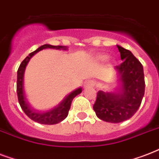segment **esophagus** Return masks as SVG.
I'll return each mask as SVG.
<instances>
[{"label":"esophagus","mask_w":159,"mask_h":159,"mask_svg":"<svg viewBox=\"0 0 159 159\" xmlns=\"http://www.w3.org/2000/svg\"><path fill=\"white\" fill-rule=\"evenodd\" d=\"M97 82H95L94 80H88L87 82H86L84 85L85 88H92V87H96Z\"/></svg>","instance_id":"esophagus-1"}]
</instances>
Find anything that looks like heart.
Segmentation results:
<instances>
[{
	"mask_svg": "<svg viewBox=\"0 0 159 159\" xmlns=\"http://www.w3.org/2000/svg\"><path fill=\"white\" fill-rule=\"evenodd\" d=\"M106 59V56H105V55H102V56L97 57V60H98V61H101V62H102V61H105Z\"/></svg>",
	"mask_w": 159,
	"mask_h": 159,
	"instance_id": "heart-1",
	"label": "heart"
}]
</instances>
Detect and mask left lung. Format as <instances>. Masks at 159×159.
I'll list each match as a JSON object with an SVG mask.
<instances>
[{
	"instance_id": "left-lung-1",
	"label": "left lung",
	"mask_w": 159,
	"mask_h": 159,
	"mask_svg": "<svg viewBox=\"0 0 159 159\" xmlns=\"http://www.w3.org/2000/svg\"><path fill=\"white\" fill-rule=\"evenodd\" d=\"M121 59L116 66L120 81L122 83L119 92H97L94 103L96 115L102 120L120 123L132 116L140 106L145 89L143 65L130 51L117 45Z\"/></svg>"
}]
</instances>
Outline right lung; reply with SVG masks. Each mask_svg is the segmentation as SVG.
<instances>
[{
	"instance_id": "1",
	"label": "right lung",
	"mask_w": 159,
	"mask_h": 159,
	"mask_svg": "<svg viewBox=\"0 0 159 159\" xmlns=\"http://www.w3.org/2000/svg\"><path fill=\"white\" fill-rule=\"evenodd\" d=\"M43 48H64L65 47L62 46H53L50 44H44L41 47L34 51L31 53L29 54V56L25 58L22 61V62L20 65V67L17 71V83H16V91H17V96H18V101L20 103L21 109L23 110L24 112L26 114V116L30 117L32 120L38 122L39 124L43 125H55L63 120L68 115V111L71 107V104L73 98L77 95L80 94L82 92V87H79L77 89L72 91L69 94L67 95L66 97L62 99V101L60 102L57 106H54L53 108L48 110L46 111H36L31 108L30 106L26 101V97L25 96V92H24V72L28 62L31 58V57L34 54H35L37 52L42 50Z\"/></svg>"
}]
</instances>
